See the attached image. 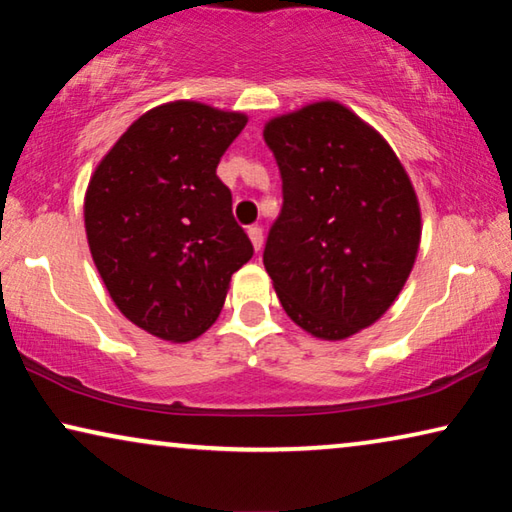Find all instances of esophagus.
<instances>
[{"label": "esophagus", "instance_id": "34e87169", "mask_svg": "<svg viewBox=\"0 0 512 512\" xmlns=\"http://www.w3.org/2000/svg\"><path fill=\"white\" fill-rule=\"evenodd\" d=\"M249 240H251V244H254V249L258 251L263 247V228L261 226H249Z\"/></svg>", "mask_w": 512, "mask_h": 512}]
</instances>
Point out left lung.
Wrapping results in <instances>:
<instances>
[{"label": "left lung", "instance_id": "1", "mask_svg": "<svg viewBox=\"0 0 512 512\" xmlns=\"http://www.w3.org/2000/svg\"><path fill=\"white\" fill-rule=\"evenodd\" d=\"M284 205L263 265L284 312L319 340L373 326L408 282L422 240L415 186L373 125L335 100L263 128Z\"/></svg>", "mask_w": 512, "mask_h": 512}]
</instances>
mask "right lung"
Wrapping results in <instances>:
<instances>
[{"instance_id": "right-lung-1", "label": "right lung", "mask_w": 512, "mask_h": 512, "mask_svg": "<svg viewBox=\"0 0 512 512\" xmlns=\"http://www.w3.org/2000/svg\"><path fill=\"white\" fill-rule=\"evenodd\" d=\"M193 100L153 107L88 181L83 221L95 268L125 319L188 342L219 317L230 277L254 256L216 165L247 125Z\"/></svg>"}]
</instances>
